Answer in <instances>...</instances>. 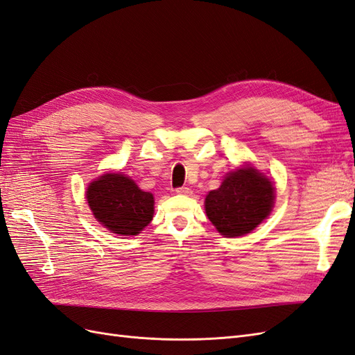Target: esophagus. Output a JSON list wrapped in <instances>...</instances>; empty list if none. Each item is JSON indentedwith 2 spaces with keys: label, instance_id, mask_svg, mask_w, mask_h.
I'll return each mask as SVG.
<instances>
[{
  "label": "esophagus",
  "instance_id": "1",
  "mask_svg": "<svg viewBox=\"0 0 355 355\" xmlns=\"http://www.w3.org/2000/svg\"><path fill=\"white\" fill-rule=\"evenodd\" d=\"M176 192H178V194H182V196H189L191 194V188L182 187V188H178Z\"/></svg>",
  "mask_w": 355,
  "mask_h": 355
}]
</instances>
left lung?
<instances>
[{
    "instance_id": "8db88e82",
    "label": "left lung",
    "mask_w": 355,
    "mask_h": 355,
    "mask_svg": "<svg viewBox=\"0 0 355 355\" xmlns=\"http://www.w3.org/2000/svg\"><path fill=\"white\" fill-rule=\"evenodd\" d=\"M274 204L272 182L253 167H243L223 179L220 188L206 197L207 218L227 237H240L254 230Z\"/></svg>"
}]
</instances>
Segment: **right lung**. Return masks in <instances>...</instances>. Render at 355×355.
<instances>
[{
    "instance_id": "add662e5",
    "label": "right lung",
    "mask_w": 355,
    "mask_h": 355,
    "mask_svg": "<svg viewBox=\"0 0 355 355\" xmlns=\"http://www.w3.org/2000/svg\"><path fill=\"white\" fill-rule=\"evenodd\" d=\"M87 202L105 228L120 235H137L154 216V197L120 173H106L87 188Z\"/></svg>"
}]
</instances>
